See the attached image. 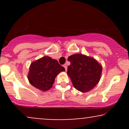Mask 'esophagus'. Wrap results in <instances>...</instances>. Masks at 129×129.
<instances>
[{
  "mask_svg": "<svg viewBox=\"0 0 129 129\" xmlns=\"http://www.w3.org/2000/svg\"><path fill=\"white\" fill-rule=\"evenodd\" d=\"M63 67H64L65 69H66V71H67V66L66 63H65V64L63 65Z\"/></svg>",
  "mask_w": 129,
  "mask_h": 129,
  "instance_id": "obj_1",
  "label": "esophagus"
}]
</instances>
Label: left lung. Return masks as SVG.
Instances as JSON below:
<instances>
[{
  "instance_id": "1",
  "label": "left lung",
  "mask_w": 129,
  "mask_h": 129,
  "mask_svg": "<svg viewBox=\"0 0 129 129\" xmlns=\"http://www.w3.org/2000/svg\"><path fill=\"white\" fill-rule=\"evenodd\" d=\"M67 74L74 87L78 91L87 92L98 83L102 72V66L94 59L75 54L69 56Z\"/></svg>"
}]
</instances>
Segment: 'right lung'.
Returning a JSON list of instances; mask_svg holds the SVG:
<instances>
[{"label":"right lung","mask_w":129,"mask_h":129,"mask_svg":"<svg viewBox=\"0 0 129 129\" xmlns=\"http://www.w3.org/2000/svg\"><path fill=\"white\" fill-rule=\"evenodd\" d=\"M63 71H65L64 67L57 60L49 56H44L31 63L28 79L33 86L47 91L52 87L56 76Z\"/></svg>","instance_id":"right-lung-1"}]
</instances>
